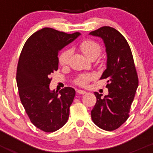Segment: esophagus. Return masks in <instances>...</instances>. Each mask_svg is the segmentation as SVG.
Returning <instances> with one entry per match:
<instances>
[{"instance_id":"obj_1","label":"esophagus","mask_w":153,"mask_h":153,"mask_svg":"<svg viewBox=\"0 0 153 153\" xmlns=\"http://www.w3.org/2000/svg\"><path fill=\"white\" fill-rule=\"evenodd\" d=\"M76 93H79V94H85V93H86V91H84V90H76Z\"/></svg>"}]
</instances>
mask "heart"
<instances>
[{
    "label": "heart",
    "mask_w": 153,
    "mask_h": 153,
    "mask_svg": "<svg viewBox=\"0 0 153 153\" xmlns=\"http://www.w3.org/2000/svg\"><path fill=\"white\" fill-rule=\"evenodd\" d=\"M79 49L89 60H96L102 53V47L100 44L90 39H86L81 41L79 44ZM72 55V51L70 49H65L59 55L58 61L60 65L64 67L69 64L70 57ZM94 75L91 74H80L76 78L74 83L79 86H85L88 84L90 80L94 79Z\"/></svg>",
    "instance_id": "b5f03b06"
}]
</instances>
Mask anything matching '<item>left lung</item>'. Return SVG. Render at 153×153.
<instances>
[{"mask_svg":"<svg viewBox=\"0 0 153 153\" xmlns=\"http://www.w3.org/2000/svg\"><path fill=\"white\" fill-rule=\"evenodd\" d=\"M90 34L103 40L107 67L100 79H107L109 94L94 93L97 102L91 111L93 122L100 129L113 131L129 118L132 102L139 85L134 60L126 38L111 27H102Z\"/></svg>","mask_w":153,"mask_h":153,"instance_id":"8db88e82","label":"left lung"}]
</instances>
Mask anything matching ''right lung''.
Instances as JSON below:
<instances>
[{
	"mask_svg": "<svg viewBox=\"0 0 153 153\" xmlns=\"http://www.w3.org/2000/svg\"><path fill=\"white\" fill-rule=\"evenodd\" d=\"M79 35L43 28L30 36L21 51L16 76L19 96L30 122L44 132H55L68 120L75 90L51 92L50 75L58 70L59 51Z\"/></svg>",
	"mask_w": 153,
	"mask_h": 153,
	"instance_id": "obj_1",
	"label": "right lung"
}]
</instances>
